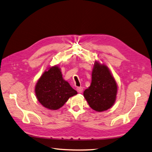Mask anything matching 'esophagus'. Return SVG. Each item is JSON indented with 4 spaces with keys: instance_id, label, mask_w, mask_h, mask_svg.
Wrapping results in <instances>:
<instances>
[{
    "instance_id": "esophagus-1",
    "label": "esophagus",
    "mask_w": 152,
    "mask_h": 152,
    "mask_svg": "<svg viewBox=\"0 0 152 152\" xmlns=\"http://www.w3.org/2000/svg\"><path fill=\"white\" fill-rule=\"evenodd\" d=\"M77 91H78V93H82V92L83 91V88L82 87H78L77 88Z\"/></svg>"
}]
</instances>
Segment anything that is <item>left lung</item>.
<instances>
[{
    "label": "left lung",
    "mask_w": 152,
    "mask_h": 152,
    "mask_svg": "<svg viewBox=\"0 0 152 152\" xmlns=\"http://www.w3.org/2000/svg\"><path fill=\"white\" fill-rule=\"evenodd\" d=\"M117 94V84L108 67L95 62L90 86L84 91V96L91 109L102 112L114 105Z\"/></svg>",
    "instance_id": "1"
}]
</instances>
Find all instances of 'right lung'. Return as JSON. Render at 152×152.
<instances>
[{"mask_svg": "<svg viewBox=\"0 0 152 152\" xmlns=\"http://www.w3.org/2000/svg\"><path fill=\"white\" fill-rule=\"evenodd\" d=\"M37 99L47 109L57 110L64 105L77 91L62 78L61 68L51 66L45 70L38 80L35 87Z\"/></svg>", "mask_w": 152, "mask_h": 152, "instance_id": "right-lung-1", "label": "right lung"}]
</instances>
